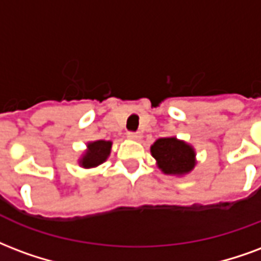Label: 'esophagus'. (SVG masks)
I'll return each mask as SVG.
<instances>
[{
    "label": "esophagus",
    "mask_w": 261,
    "mask_h": 261,
    "mask_svg": "<svg viewBox=\"0 0 261 261\" xmlns=\"http://www.w3.org/2000/svg\"><path fill=\"white\" fill-rule=\"evenodd\" d=\"M127 137L133 141H140L141 140V133H134V131H130Z\"/></svg>",
    "instance_id": "esophagus-1"
}]
</instances>
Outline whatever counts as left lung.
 I'll list each match as a JSON object with an SVG mask.
<instances>
[{
  "label": "left lung",
  "instance_id": "1",
  "mask_svg": "<svg viewBox=\"0 0 261 261\" xmlns=\"http://www.w3.org/2000/svg\"><path fill=\"white\" fill-rule=\"evenodd\" d=\"M150 153L159 169L170 175H182L195 167V150L184 141L175 137L159 138L150 146Z\"/></svg>",
  "mask_w": 261,
  "mask_h": 261
}]
</instances>
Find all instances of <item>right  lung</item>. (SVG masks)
Segmentation results:
<instances>
[{"mask_svg":"<svg viewBox=\"0 0 261 261\" xmlns=\"http://www.w3.org/2000/svg\"><path fill=\"white\" fill-rule=\"evenodd\" d=\"M111 141L98 140L90 142L87 145L86 153L80 159V166H83L84 169H91V167L99 166L108 159V156L111 155Z\"/></svg>","mask_w":261,"mask_h":261,"instance_id":"add662e5","label":"right lung"}]
</instances>
